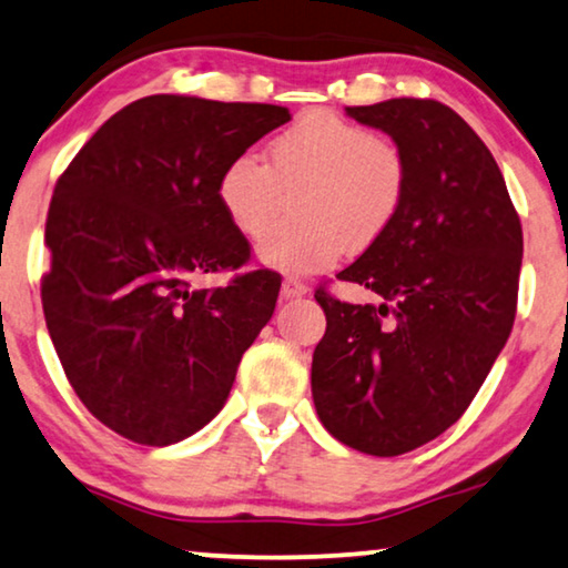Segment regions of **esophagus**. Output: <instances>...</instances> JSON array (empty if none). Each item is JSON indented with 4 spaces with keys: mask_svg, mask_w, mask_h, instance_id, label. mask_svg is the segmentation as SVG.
<instances>
[{
    "mask_svg": "<svg viewBox=\"0 0 568 568\" xmlns=\"http://www.w3.org/2000/svg\"><path fill=\"white\" fill-rule=\"evenodd\" d=\"M310 292V286L302 282V278H294V276H286L282 282V294L286 300L290 297H305V294Z\"/></svg>",
    "mask_w": 568,
    "mask_h": 568,
    "instance_id": "esophagus-1",
    "label": "esophagus"
}]
</instances>
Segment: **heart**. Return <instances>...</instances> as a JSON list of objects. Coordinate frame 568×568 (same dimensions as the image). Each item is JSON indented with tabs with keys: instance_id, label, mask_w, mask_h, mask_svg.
<instances>
[{
	"instance_id": "heart-1",
	"label": "heart",
	"mask_w": 568,
	"mask_h": 568,
	"mask_svg": "<svg viewBox=\"0 0 568 568\" xmlns=\"http://www.w3.org/2000/svg\"><path fill=\"white\" fill-rule=\"evenodd\" d=\"M406 154L393 139L333 111H310L266 144V162L237 154L220 178L224 214L240 235H266L290 197L295 216L261 243V261L313 274L379 243L403 212Z\"/></svg>"
}]
</instances>
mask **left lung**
<instances>
[{"instance_id": "8db88e82", "label": "left lung", "mask_w": 568, "mask_h": 568, "mask_svg": "<svg viewBox=\"0 0 568 568\" xmlns=\"http://www.w3.org/2000/svg\"><path fill=\"white\" fill-rule=\"evenodd\" d=\"M346 113L393 136L408 162L398 222L336 278L383 305L315 292L325 336L313 400L344 445L395 457L465 414L517 315L523 224L494 154L437 100L393 98Z\"/></svg>"}]
</instances>
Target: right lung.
I'll use <instances>...</instances> for the list:
<instances>
[{
	"instance_id": "obj_1",
	"label": "right lung",
	"mask_w": 568,
	"mask_h": 568,
	"mask_svg": "<svg viewBox=\"0 0 568 568\" xmlns=\"http://www.w3.org/2000/svg\"><path fill=\"white\" fill-rule=\"evenodd\" d=\"M290 119L282 105L150 95L111 115L57 181L45 325L84 408L136 445H173L212 422L274 315L276 271L190 284L251 261L220 178Z\"/></svg>"
}]
</instances>
